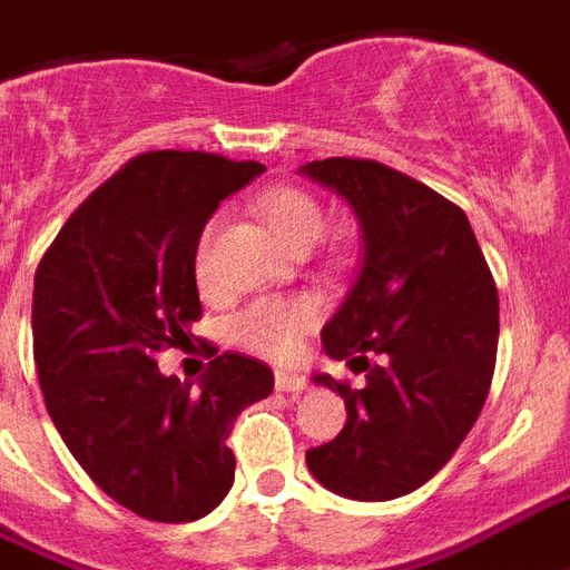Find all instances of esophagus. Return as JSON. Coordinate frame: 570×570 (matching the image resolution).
Here are the masks:
<instances>
[{"instance_id":"obj_1","label":"esophagus","mask_w":570,"mask_h":570,"mask_svg":"<svg viewBox=\"0 0 570 570\" xmlns=\"http://www.w3.org/2000/svg\"><path fill=\"white\" fill-rule=\"evenodd\" d=\"M276 387L285 393H303L309 387V382L297 375V372H285V370H276Z\"/></svg>"}]
</instances>
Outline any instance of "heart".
I'll return each mask as SVG.
<instances>
[{
  "label": "heart",
  "instance_id": "1",
  "mask_svg": "<svg viewBox=\"0 0 570 570\" xmlns=\"http://www.w3.org/2000/svg\"><path fill=\"white\" fill-rule=\"evenodd\" d=\"M261 213L273 234L294 252L312 249L327 230V213L306 188H273L261 198ZM216 228H219V219H209L200 230L198 246H195V273H198L200 285H207L209 249H213ZM315 318H318V306L312 301L267 297V301L249 303L246 309H239L228 321V340L237 348L267 357V361H288L301 345L303 333L315 324Z\"/></svg>",
  "mask_w": 570,
  "mask_h": 570
}]
</instances>
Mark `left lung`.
Here are the masks:
<instances>
[{"mask_svg":"<svg viewBox=\"0 0 570 570\" xmlns=\"http://www.w3.org/2000/svg\"><path fill=\"white\" fill-rule=\"evenodd\" d=\"M303 174L348 200L363 264L321 342L363 387L315 375L345 400L333 442L306 451L331 493L387 502L439 472L478 421L495 370L499 294L465 213L370 158H324Z\"/></svg>","mask_w":570,"mask_h":570,"instance_id":"obj_1","label":"left lung"}]
</instances>
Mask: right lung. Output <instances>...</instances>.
<instances>
[{
  "instance_id": "right-lung-1",
  "label": "right lung",
  "mask_w": 570,
  "mask_h": 570,
  "mask_svg": "<svg viewBox=\"0 0 570 570\" xmlns=\"http://www.w3.org/2000/svg\"><path fill=\"white\" fill-rule=\"evenodd\" d=\"M261 161L156 149L98 186L36 273L32 351L50 421L114 502L156 523H191L228 495L237 414L273 393L267 363L209 361L200 391L156 357L200 318L195 246ZM216 354V348L209 345Z\"/></svg>"
}]
</instances>
